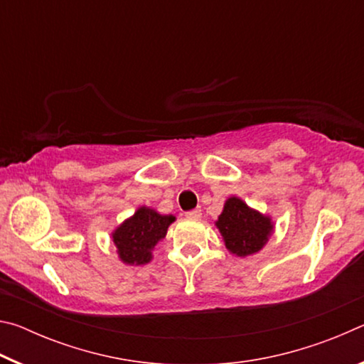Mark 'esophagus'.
Returning <instances> with one entry per match:
<instances>
[{"mask_svg": "<svg viewBox=\"0 0 364 364\" xmlns=\"http://www.w3.org/2000/svg\"><path fill=\"white\" fill-rule=\"evenodd\" d=\"M186 217H188V218H194V220L200 218V217H202V210H200V208H194V210L186 212Z\"/></svg>", "mask_w": 364, "mask_h": 364, "instance_id": "esophagus-1", "label": "esophagus"}]
</instances>
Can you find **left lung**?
<instances>
[{"instance_id": "obj_1", "label": "left lung", "mask_w": 364, "mask_h": 364, "mask_svg": "<svg viewBox=\"0 0 364 364\" xmlns=\"http://www.w3.org/2000/svg\"><path fill=\"white\" fill-rule=\"evenodd\" d=\"M217 226L225 239L226 247L239 257L260 250L273 230L269 218L252 210L237 197L226 200Z\"/></svg>"}]
</instances>
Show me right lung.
<instances>
[{
	"mask_svg": "<svg viewBox=\"0 0 364 364\" xmlns=\"http://www.w3.org/2000/svg\"><path fill=\"white\" fill-rule=\"evenodd\" d=\"M175 217L159 215L151 208L141 207L112 234L119 255L128 264H144L151 260V250L165 237Z\"/></svg>",
	"mask_w": 364,
	"mask_h": 364,
	"instance_id": "1",
	"label": "right lung"
}]
</instances>
